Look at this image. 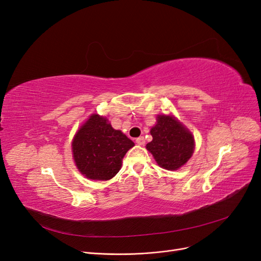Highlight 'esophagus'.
<instances>
[{"label":"esophagus","instance_id":"1","mask_svg":"<svg viewBox=\"0 0 261 261\" xmlns=\"http://www.w3.org/2000/svg\"><path fill=\"white\" fill-rule=\"evenodd\" d=\"M136 143H137V145H139V146H144L146 141H145V138H144L143 136H140V137L136 138Z\"/></svg>","mask_w":261,"mask_h":261}]
</instances>
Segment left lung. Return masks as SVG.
<instances>
[{
  "mask_svg": "<svg viewBox=\"0 0 261 261\" xmlns=\"http://www.w3.org/2000/svg\"><path fill=\"white\" fill-rule=\"evenodd\" d=\"M152 140L146 148L161 168L175 171L191 159L195 149L193 134L173 115H158L150 129Z\"/></svg>",
  "mask_w": 261,
  "mask_h": 261,
  "instance_id": "obj_1",
  "label": "left lung"
}]
</instances>
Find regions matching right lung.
<instances>
[{
	"mask_svg": "<svg viewBox=\"0 0 261 261\" xmlns=\"http://www.w3.org/2000/svg\"><path fill=\"white\" fill-rule=\"evenodd\" d=\"M134 146L127 136L112 127L108 118L94 113L77 130L72 150L76 167L84 176L108 180L121 170L124 155Z\"/></svg>",
	"mask_w": 261,
	"mask_h": 261,
	"instance_id": "right-lung-1",
	"label": "right lung"
}]
</instances>
